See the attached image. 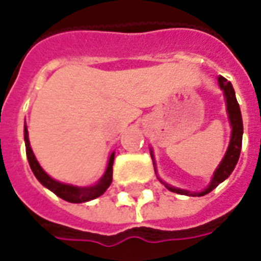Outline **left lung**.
Segmentation results:
<instances>
[{"mask_svg":"<svg viewBox=\"0 0 261 261\" xmlns=\"http://www.w3.org/2000/svg\"><path fill=\"white\" fill-rule=\"evenodd\" d=\"M218 83L221 89L223 90V94H225V98H226V108H227V115H229V120H230L231 126V138L230 143H229V147H227V151L223 160L219 164V167L217 168V171L214 172V176H213V180L210 181V186L207 187L206 190L202 191V192H190L187 190H180V188H176L173 186H169L167 182H164L161 178H159L160 181L163 182L164 186L167 187L168 190L172 191V192H176V194L180 195H188V196H203V195H207L208 192L217 188V187L226 180L230 173L233 172V169L237 165V161L240 159V153H241V146H243V118H241V111H240V106L237 102V98H236L234 89H233V85L230 84V81H227L225 77L219 75ZM151 159H153V153L150 151ZM153 165H154V161H153Z\"/></svg>","mask_w":261,"mask_h":261,"instance_id":"1","label":"left lung"}]
</instances>
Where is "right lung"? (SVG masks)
I'll return each instance as SVG.
<instances>
[{
  "label": "right lung",
  "mask_w": 261,
  "mask_h": 261,
  "mask_svg": "<svg viewBox=\"0 0 261 261\" xmlns=\"http://www.w3.org/2000/svg\"><path fill=\"white\" fill-rule=\"evenodd\" d=\"M24 141H25V151L27 157H28V163H30V167L34 172V174L36 176L39 181L42 182L43 186L48 188L50 191H53L57 196H59L63 200L70 203H84L89 202L92 199H96L98 196H101L106 190L110 187V184L112 182V165H114V159L115 153H112L110 157V161H108V167H107V171L104 173L100 181L93 187H87V188H83V187H75L70 186V184H63V182H59L57 180H54L53 177H50L46 172L43 171L42 167L39 165L38 160L34 155V151L31 149L30 139H28V130H27V126H24Z\"/></svg>",
  "instance_id": "right-lung-1"
}]
</instances>
